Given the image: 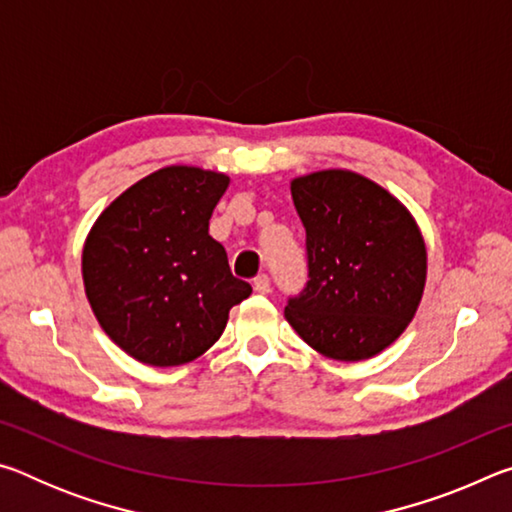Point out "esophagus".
<instances>
[{
	"label": "esophagus",
	"mask_w": 512,
	"mask_h": 512,
	"mask_svg": "<svg viewBox=\"0 0 512 512\" xmlns=\"http://www.w3.org/2000/svg\"><path fill=\"white\" fill-rule=\"evenodd\" d=\"M253 287H255L257 293H271V277H268L266 273L257 275L255 282H253Z\"/></svg>",
	"instance_id": "34e87169"
}]
</instances>
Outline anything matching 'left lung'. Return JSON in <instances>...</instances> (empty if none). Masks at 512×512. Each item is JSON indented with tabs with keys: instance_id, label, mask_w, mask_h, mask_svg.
<instances>
[{
	"instance_id": "1",
	"label": "left lung",
	"mask_w": 512,
	"mask_h": 512,
	"mask_svg": "<svg viewBox=\"0 0 512 512\" xmlns=\"http://www.w3.org/2000/svg\"><path fill=\"white\" fill-rule=\"evenodd\" d=\"M309 280L284 309L309 348L336 361L386 350L420 307L427 246L413 214L370 178L325 169L291 180Z\"/></svg>"
}]
</instances>
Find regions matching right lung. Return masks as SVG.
I'll use <instances>...</instances> for the list:
<instances>
[{
    "mask_svg": "<svg viewBox=\"0 0 512 512\" xmlns=\"http://www.w3.org/2000/svg\"><path fill=\"white\" fill-rule=\"evenodd\" d=\"M230 178L171 164L137 180L94 221L85 296L112 341L146 366H183L219 341L253 289L230 273L210 219Z\"/></svg>",
    "mask_w": 512,
    "mask_h": 512,
    "instance_id": "right-lung-1",
    "label": "right lung"
}]
</instances>
